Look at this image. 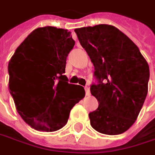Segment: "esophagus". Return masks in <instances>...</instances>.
<instances>
[{
	"label": "esophagus",
	"mask_w": 155,
	"mask_h": 155,
	"mask_svg": "<svg viewBox=\"0 0 155 155\" xmlns=\"http://www.w3.org/2000/svg\"><path fill=\"white\" fill-rule=\"evenodd\" d=\"M85 92H86V95H90V90H89V87L87 86L85 87Z\"/></svg>",
	"instance_id": "34e87169"
}]
</instances>
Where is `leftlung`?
Returning a JSON list of instances; mask_svg holds the SVG:
<instances>
[{
	"label": "left lung",
	"instance_id": "8db88e82",
	"mask_svg": "<svg viewBox=\"0 0 155 155\" xmlns=\"http://www.w3.org/2000/svg\"><path fill=\"white\" fill-rule=\"evenodd\" d=\"M94 67L90 87L99 107L89 113L90 124L115 135L134 123L148 88L149 67L138 47L114 26L100 24L74 29Z\"/></svg>",
	"mask_w": 155,
	"mask_h": 155
}]
</instances>
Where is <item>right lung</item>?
Listing matches in <instances>:
<instances>
[{"label": "right lung", "instance_id": "1", "mask_svg": "<svg viewBox=\"0 0 155 155\" xmlns=\"http://www.w3.org/2000/svg\"><path fill=\"white\" fill-rule=\"evenodd\" d=\"M74 46L68 30L39 28L17 48L8 62L9 92L17 112L35 130L63 127L73 107L85 96L83 87L68 83L64 75Z\"/></svg>", "mask_w": 155, "mask_h": 155}]
</instances>
